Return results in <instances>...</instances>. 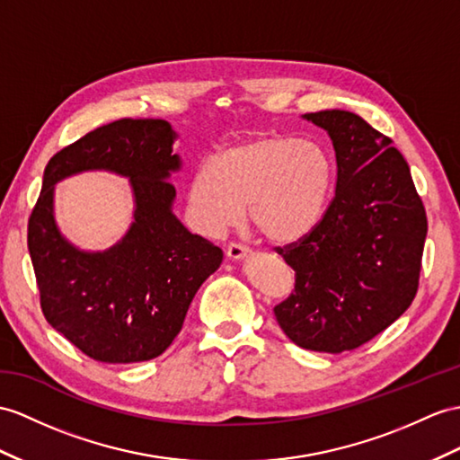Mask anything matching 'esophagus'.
<instances>
[{
	"mask_svg": "<svg viewBox=\"0 0 460 460\" xmlns=\"http://www.w3.org/2000/svg\"><path fill=\"white\" fill-rule=\"evenodd\" d=\"M250 253H252L250 248H245V245H242V243H230L228 250H226V255L230 257L232 261H242V260H245V257H248Z\"/></svg>",
	"mask_w": 460,
	"mask_h": 460,
	"instance_id": "obj_1",
	"label": "esophagus"
}]
</instances>
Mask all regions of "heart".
Wrapping results in <instances>:
<instances>
[{
	"instance_id": "b5f03b06",
	"label": "heart",
	"mask_w": 460,
	"mask_h": 460,
	"mask_svg": "<svg viewBox=\"0 0 460 460\" xmlns=\"http://www.w3.org/2000/svg\"><path fill=\"white\" fill-rule=\"evenodd\" d=\"M332 160L318 142L261 137L205 160L189 185L200 232L218 236L242 220L273 243H293L318 226L332 193Z\"/></svg>"
}]
</instances>
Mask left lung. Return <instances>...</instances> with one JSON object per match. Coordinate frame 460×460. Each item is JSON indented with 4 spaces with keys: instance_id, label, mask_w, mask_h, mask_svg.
Wrapping results in <instances>:
<instances>
[{
    "instance_id": "left-lung-1",
    "label": "left lung",
    "mask_w": 460,
    "mask_h": 460,
    "mask_svg": "<svg viewBox=\"0 0 460 460\" xmlns=\"http://www.w3.org/2000/svg\"><path fill=\"white\" fill-rule=\"evenodd\" d=\"M332 138L335 197L308 236L277 250L295 269V293L275 306L302 349L351 351L396 322L416 296L428 218L408 162L349 111L302 115Z\"/></svg>"
}]
</instances>
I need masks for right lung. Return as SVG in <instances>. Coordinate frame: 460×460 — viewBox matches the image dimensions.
Instances as JSON below:
<instances>
[{
    "label": "right lung",
    "mask_w": 460,
    "mask_h": 460,
    "mask_svg": "<svg viewBox=\"0 0 460 460\" xmlns=\"http://www.w3.org/2000/svg\"><path fill=\"white\" fill-rule=\"evenodd\" d=\"M175 130L162 119H120L52 155L29 218V253L50 326L101 363H140L162 355L181 332L199 287L222 263V250L173 215ZM84 171L127 176L131 228L103 252H85L59 232L53 185Z\"/></svg>",
    "instance_id": "obj_1"
}]
</instances>
